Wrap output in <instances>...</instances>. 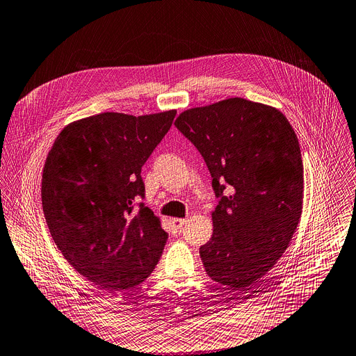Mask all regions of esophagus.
<instances>
[{"instance_id":"34e87169","label":"esophagus","mask_w":356,"mask_h":356,"mask_svg":"<svg viewBox=\"0 0 356 356\" xmlns=\"http://www.w3.org/2000/svg\"><path fill=\"white\" fill-rule=\"evenodd\" d=\"M172 222H173L176 230H180L183 225L186 224V218H172Z\"/></svg>"}]
</instances>
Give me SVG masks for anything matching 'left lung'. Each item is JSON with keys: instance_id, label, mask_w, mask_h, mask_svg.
Segmentation results:
<instances>
[{"instance_id": "8db88e82", "label": "left lung", "mask_w": 356, "mask_h": 356, "mask_svg": "<svg viewBox=\"0 0 356 356\" xmlns=\"http://www.w3.org/2000/svg\"><path fill=\"white\" fill-rule=\"evenodd\" d=\"M175 124L202 153L220 197L211 211L214 233L200 247L206 273L248 293L282 257L301 220L297 135L277 108L243 98L187 109Z\"/></svg>"}]
</instances>
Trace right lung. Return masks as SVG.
<instances>
[{"mask_svg": "<svg viewBox=\"0 0 356 356\" xmlns=\"http://www.w3.org/2000/svg\"><path fill=\"white\" fill-rule=\"evenodd\" d=\"M176 109L134 116L104 112L71 122L42 170V210L67 261L106 294L145 281L168 241L160 218L140 203L145 161Z\"/></svg>", "mask_w": 356, "mask_h": 356, "instance_id": "add662e5", "label": "right lung"}]
</instances>
